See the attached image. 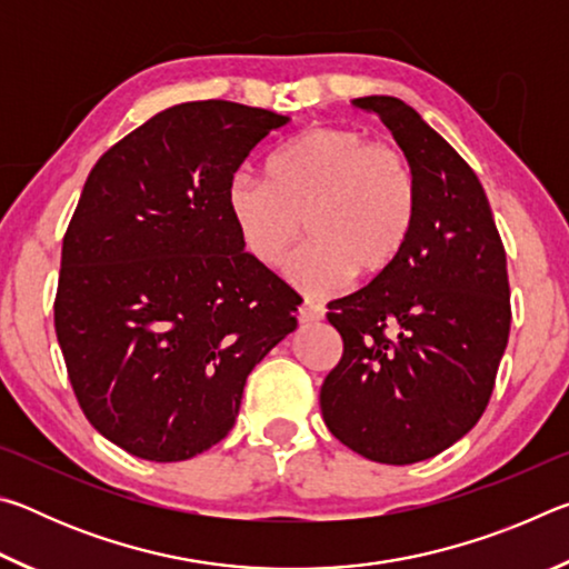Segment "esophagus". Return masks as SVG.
Instances as JSON below:
<instances>
[{
    "instance_id": "1",
    "label": "esophagus",
    "mask_w": 569,
    "mask_h": 569,
    "mask_svg": "<svg viewBox=\"0 0 569 569\" xmlns=\"http://www.w3.org/2000/svg\"><path fill=\"white\" fill-rule=\"evenodd\" d=\"M321 319H323V311L319 306L303 303L301 308H298V321H301V323H319Z\"/></svg>"
}]
</instances>
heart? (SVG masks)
<instances>
[{
    "mask_svg": "<svg viewBox=\"0 0 569 569\" xmlns=\"http://www.w3.org/2000/svg\"><path fill=\"white\" fill-rule=\"evenodd\" d=\"M271 180L236 172L226 203L248 253L273 268L303 230L286 276L308 296H323L387 276L417 226L419 192L407 158L366 130L316 128L271 160Z\"/></svg>",
    "mask_w": 569,
    "mask_h": 569,
    "instance_id": "1",
    "label": "heart"
}]
</instances>
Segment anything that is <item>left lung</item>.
Returning a JSON list of instances; mask_svg holds the SVG:
<instances>
[{
    "label": "left lung",
    "mask_w": 569,
    "mask_h": 569,
    "mask_svg": "<svg viewBox=\"0 0 569 569\" xmlns=\"http://www.w3.org/2000/svg\"><path fill=\"white\" fill-rule=\"evenodd\" d=\"M377 112L417 180V226L391 271L329 303L343 356L321 387L331 435L371 461L413 465L449 449L492 397L509 339L507 253L465 158L399 98Z\"/></svg>",
    "instance_id": "8db88e82"
}]
</instances>
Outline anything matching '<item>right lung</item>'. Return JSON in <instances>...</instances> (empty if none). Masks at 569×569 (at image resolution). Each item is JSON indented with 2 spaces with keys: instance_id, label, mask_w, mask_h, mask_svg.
I'll list each match as a JSON object with an SVG mask.
<instances>
[{
  "instance_id": "add662e5",
  "label": "right lung",
  "mask_w": 569,
  "mask_h": 569,
  "mask_svg": "<svg viewBox=\"0 0 569 569\" xmlns=\"http://www.w3.org/2000/svg\"><path fill=\"white\" fill-rule=\"evenodd\" d=\"M291 122L182 102L98 160L62 240L54 331L84 417L148 461H182L233 429L248 373L296 331L298 293L246 253L226 190Z\"/></svg>"
}]
</instances>
